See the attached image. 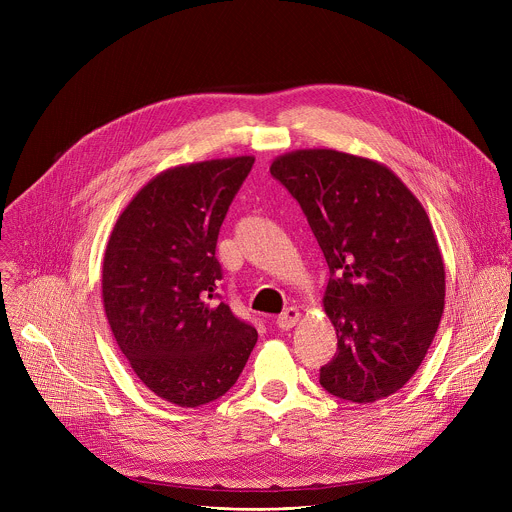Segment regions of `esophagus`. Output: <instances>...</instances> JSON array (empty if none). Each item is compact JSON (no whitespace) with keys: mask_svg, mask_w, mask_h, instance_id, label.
Segmentation results:
<instances>
[{"mask_svg":"<svg viewBox=\"0 0 512 512\" xmlns=\"http://www.w3.org/2000/svg\"><path fill=\"white\" fill-rule=\"evenodd\" d=\"M300 318H302V314H300L298 308H287V310H283V314L277 318V326H279L281 330H289V328H294V326L300 322Z\"/></svg>","mask_w":512,"mask_h":512,"instance_id":"34e87169","label":"esophagus"}]
</instances>
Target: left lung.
<instances>
[{"mask_svg":"<svg viewBox=\"0 0 512 512\" xmlns=\"http://www.w3.org/2000/svg\"><path fill=\"white\" fill-rule=\"evenodd\" d=\"M294 196L326 257L324 312L338 352L320 385L352 403L397 393L440 326L446 269L429 216L385 164L314 148L269 168Z\"/></svg>","mask_w":512,"mask_h":512,"instance_id":"8db88e82","label":"left lung"}]
</instances>
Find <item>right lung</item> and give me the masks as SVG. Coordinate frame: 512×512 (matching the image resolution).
<instances>
[{"label":"right lung","mask_w":512,"mask_h":512,"mask_svg":"<svg viewBox=\"0 0 512 512\" xmlns=\"http://www.w3.org/2000/svg\"><path fill=\"white\" fill-rule=\"evenodd\" d=\"M255 158L168 168L123 208L103 257V306L129 367L160 399L198 407L239 379L257 330L218 300L214 257Z\"/></svg>","instance_id":"add662e5"}]
</instances>
